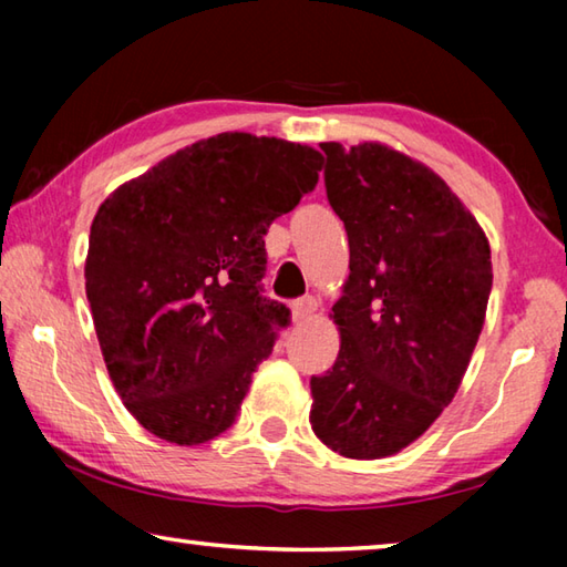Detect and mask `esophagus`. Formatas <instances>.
Instances as JSON below:
<instances>
[{"label":"esophagus","instance_id":"esophagus-1","mask_svg":"<svg viewBox=\"0 0 567 567\" xmlns=\"http://www.w3.org/2000/svg\"><path fill=\"white\" fill-rule=\"evenodd\" d=\"M315 312H318V300H315L312 295H307V297H302V300H297V302L292 305V320H295L297 324L312 320Z\"/></svg>","mask_w":567,"mask_h":567}]
</instances>
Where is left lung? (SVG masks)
<instances>
[{
	"mask_svg": "<svg viewBox=\"0 0 567 567\" xmlns=\"http://www.w3.org/2000/svg\"><path fill=\"white\" fill-rule=\"evenodd\" d=\"M350 277L332 305L340 352L310 380L315 435L378 460L425 433L455 398L493 287L483 227L433 169L380 142H322Z\"/></svg>",
	"mask_w": 567,
	"mask_h": 567,
	"instance_id": "8db88e82",
	"label": "left lung"
}]
</instances>
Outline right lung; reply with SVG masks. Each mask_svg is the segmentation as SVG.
<instances>
[{"label": "right lung", "mask_w": 567, "mask_h": 567, "mask_svg": "<svg viewBox=\"0 0 567 567\" xmlns=\"http://www.w3.org/2000/svg\"><path fill=\"white\" fill-rule=\"evenodd\" d=\"M307 145L223 132L120 185L92 219L84 287L134 420L177 445L233 425L285 305L262 297L265 235L318 185Z\"/></svg>", "instance_id": "obj_1"}]
</instances>
